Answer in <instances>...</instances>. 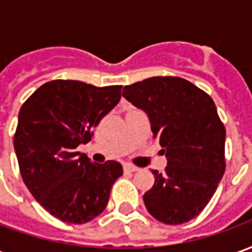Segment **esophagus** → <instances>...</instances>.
<instances>
[{"mask_svg":"<svg viewBox=\"0 0 252 252\" xmlns=\"http://www.w3.org/2000/svg\"><path fill=\"white\" fill-rule=\"evenodd\" d=\"M137 170H139V167L133 166V164H126L124 166V171H128V173H135Z\"/></svg>","mask_w":252,"mask_h":252,"instance_id":"esophagus-1","label":"esophagus"}]
</instances>
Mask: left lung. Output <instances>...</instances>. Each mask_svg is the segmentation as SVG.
<instances>
[{"instance_id":"8db88e82","label":"left lung","mask_w":252,"mask_h":252,"mask_svg":"<svg viewBox=\"0 0 252 252\" xmlns=\"http://www.w3.org/2000/svg\"><path fill=\"white\" fill-rule=\"evenodd\" d=\"M123 97L147 113L166 154L164 173L143 200L150 215L170 225L198 216L225 170V128L208 94L178 77H153L123 89Z\"/></svg>"}]
</instances>
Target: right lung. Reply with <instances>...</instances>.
Instances as JSON below:
<instances>
[{
	"mask_svg": "<svg viewBox=\"0 0 252 252\" xmlns=\"http://www.w3.org/2000/svg\"><path fill=\"white\" fill-rule=\"evenodd\" d=\"M120 98V85L57 79L41 85L20 109L13 140L20 173L35 200L61 221L85 224L108 205L123 166L92 163L77 148L92 140L94 126Z\"/></svg>",
	"mask_w": 252,
	"mask_h": 252,
	"instance_id": "obj_1",
	"label": "right lung"
}]
</instances>
